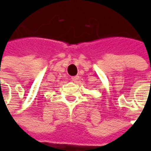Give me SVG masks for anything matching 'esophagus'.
<instances>
[{"label": "esophagus", "instance_id": "34e87169", "mask_svg": "<svg viewBox=\"0 0 151 151\" xmlns=\"http://www.w3.org/2000/svg\"><path fill=\"white\" fill-rule=\"evenodd\" d=\"M79 80V76H72L71 77V81L73 82H76Z\"/></svg>", "mask_w": 151, "mask_h": 151}]
</instances>
